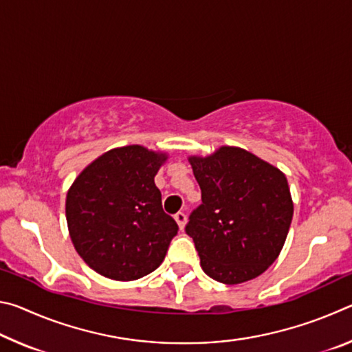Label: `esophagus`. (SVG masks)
Wrapping results in <instances>:
<instances>
[{
  "label": "esophagus",
  "instance_id": "34e87169",
  "mask_svg": "<svg viewBox=\"0 0 352 352\" xmlns=\"http://www.w3.org/2000/svg\"><path fill=\"white\" fill-rule=\"evenodd\" d=\"M174 219L177 220V223H178V226H180V230H183L184 225H186V214L180 211V212L175 214Z\"/></svg>",
  "mask_w": 352,
  "mask_h": 352
}]
</instances>
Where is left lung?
Masks as SVG:
<instances>
[{"mask_svg": "<svg viewBox=\"0 0 352 352\" xmlns=\"http://www.w3.org/2000/svg\"><path fill=\"white\" fill-rule=\"evenodd\" d=\"M201 189L190 212L200 265L223 284H241L276 261L287 237L294 201L287 178L275 166L241 147L223 146L208 157H189Z\"/></svg>", "mask_w": 352, "mask_h": 352, "instance_id": "obj_1", "label": "left lung"}]
</instances>
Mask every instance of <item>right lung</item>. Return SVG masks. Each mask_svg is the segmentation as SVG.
<instances>
[{
	"instance_id": "right-lung-1",
	"label": "right lung",
	"mask_w": 352,
	"mask_h": 352,
	"mask_svg": "<svg viewBox=\"0 0 352 352\" xmlns=\"http://www.w3.org/2000/svg\"><path fill=\"white\" fill-rule=\"evenodd\" d=\"M168 155L124 146L83 169L67 194L71 241L94 272L133 281L158 269L178 225L153 178Z\"/></svg>"
}]
</instances>
